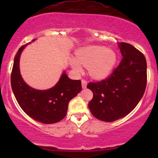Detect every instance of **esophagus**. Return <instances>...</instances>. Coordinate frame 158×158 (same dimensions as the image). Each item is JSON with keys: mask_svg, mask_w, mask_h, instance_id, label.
<instances>
[{"mask_svg": "<svg viewBox=\"0 0 158 158\" xmlns=\"http://www.w3.org/2000/svg\"><path fill=\"white\" fill-rule=\"evenodd\" d=\"M81 85H82V88H86L87 81L85 79H81Z\"/></svg>", "mask_w": 158, "mask_h": 158, "instance_id": "obj_1", "label": "esophagus"}]
</instances>
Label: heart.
I'll use <instances>...</instances> for the list:
<instances>
[{"label": "heart", "instance_id": "obj_1", "mask_svg": "<svg viewBox=\"0 0 158 158\" xmlns=\"http://www.w3.org/2000/svg\"><path fill=\"white\" fill-rule=\"evenodd\" d=\"M76 55L77 60L81 64L88 67L90 76L96 79H102L109 75L117 59V54L113 50L100 45H92L81 48ZM78 62L73 59L71 65L76 71L81 72L82 68Z\"/></svg>", "mask_w": 158, "mask_h": 158}]
</instances>
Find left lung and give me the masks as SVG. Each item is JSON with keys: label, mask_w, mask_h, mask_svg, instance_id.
I'll return each mask as SVG.
<instances>
[{"label": "left lung", "mask_w": 158, "mask_h": 158, "mask_svg": "<svg viewBox=\"0 0 158 158\" xmlns=\"http://www.w3.org/2000/svg\"><path fill=\"white\" fill-rule=\"evenodd\" d=\"M119 47L123 58L118 66L106 79L87 85L94 94L88 103L90 112L105 122L128 115L143 97L147 82L144 55L128 43H119Z\"/></svg>", "instance_id": "8db88e82"}]
</instances>
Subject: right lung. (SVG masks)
<instances>
[{
	"mask_svg": "<svg viewBox=\"0 0 158 158\" xmlns=\"http://www.w3.org/2000/svg\"><path fill=\"white\" fill-rule=\"evenodd\" d=\"M27 44L18 50L11 73V86L16 100L23 111L38 122H59L66 115L69 102L81 90V81L72 80L64 73L57 84L48 90H36L27 85L19 69L20 55Z\"/></svg>",
	"mask_w": 158,
	"mask_h": 158,
	"instance_id": "obj_1",
	"label": "right lung"
}]
</instances>
